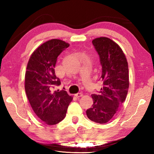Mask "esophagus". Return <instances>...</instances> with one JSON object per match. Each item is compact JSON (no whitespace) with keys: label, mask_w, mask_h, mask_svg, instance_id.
I'll return each instance as SVG.
<instances>
[{"label":"esophagus","mask_w":154,"mask_h":154,"mask_svg":"<svg viewBox=\"0 0 154 154\" xmlns=\"http://www.w3.org/2000/svg\"><path fill=\"white\" fill-rule=\"evenodd\" d=\"M75 96H76L77 98H79V97H82L83 96V94L82 93H77V94H75Z\"/></svg>","instance_id":"34e87169"}]
</instances>
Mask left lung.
<instances>
[{"mask_svg": "<svg viewBox=\"0 0 154 154\" xmlns=\"http://www.w3.org/2000/svg\"><path fill=\"white\" fill-rule=\"evenodd\" d=\"M102 66L100 79L103 87L99 94H92V107L86 111L88 118L99 124L111 120L126 98L129 88L128 65L118 44L107 37L92 41Z\"/></svg>", "mask_w": 154, "mask_h": 154, "instance_id": "obj_1", "label": "left lung"}]
</instances>
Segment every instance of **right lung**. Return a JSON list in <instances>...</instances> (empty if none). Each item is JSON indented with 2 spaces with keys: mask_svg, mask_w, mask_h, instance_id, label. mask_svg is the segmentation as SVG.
I'll use <instances>...</instances> for the list:
<instances>
[{
  "mask_svg": "<svg viewBox=\"0 0 154 154\" xmlns=\"http://www.w3.org/2000/svg\"><path fill=\"white\" fill-rule=\"evenodd\" d=\"M69 44L60 39L46 41L33 52L25 74V91L34 112L44 123L55 125L63 119L72 97L66 91H53L60 85L56 76L57 58Z\"/></svg>",
  "mask_w": 154,
  "mask_h": 154,
  "instance_id": "obj_1",
  "label": "right lung"
}]
</instances>
